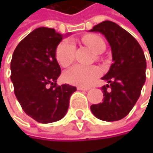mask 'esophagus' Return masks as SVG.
I'll return each mask as SVG.
<instances>
[{
  "label": "esophagus",
  "instance_id": "obj_1",
  "mask_svg": "<svg viewBox=\"0 0 153 153\" xmlns=\"http://www.w3.org/2000/svg\"><path fill=\"white\" fill-rule=\"evenodd\" d=\"M90 88H84V87H77V89L78 90H84V91H87Z\"/></svg>",
  "mask_w": 153,
  "mask_h": 153
}]
</instances>
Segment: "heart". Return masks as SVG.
Wrapping results in <instances>:
<instances>
[{
  "instance_id": "b5f03b06",
  "label": "heart",
  "mask_w": 153,
  "mask_h": 153,
  "mask_svg": "<svg viewBox=\"0 0 153 153\" xmlns=\"http://www.w3.org/2000/svg\"><path fill=\"white\" fill-rule=\"evenodd\" d=\"M82 42L95 53H101L105 48L104 41L95 34L85 35L82 38ZM74 54L75 45L70 40H65L60 42L56 50V60L63 67H67L73 64L74 60ZM99 75L100 69L97 66H84L77 65L65 74V79L66 82L73 85L87 87L89 86Z\"/></svg>"
}]
</instances>
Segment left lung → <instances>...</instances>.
Returning <instances> with one entry per match:
<instances>
[{
  "label": "left lung",
  "mask_w": 153,
  "mask_h": 153,
  "mask_svg": "<svg viewBox=\"0 0 153 153\" xmlns=\"http://www.w3.org/2000/svg\"><path fill=\"white\" fill-rule=\"evenodd\" d=\"M90 32H99L105 36L113 61L102 78L108 82L102 87L104 101L92 105L90 110L99 120H120L129 113L140 97L146 79L145 56L137 41L114 22L104 21Z\"/></svg>",
  "instance_id": "left-lung-1"
}]
</instances>
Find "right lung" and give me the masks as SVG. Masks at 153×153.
<instances>
[{
  "label": "right lung",
  "mask_w": 153,
  "mask_h": 153,
  "mask_svg": "<svg viewBox=\"0 0 153 153\" xmlns=\"http://www.w3.org/2000/svg\"><path fill=\"white\" fill-rule=\"evenodd\" d=\"M63 35L55 29L39 27L24 38L14 50L10 79L24 111L40 123L61 120L67 112L76 87L56 85L61 68L56 58Z\"/></svg>",
  "instance_id": "right-lung-1"
}]
</instances>
